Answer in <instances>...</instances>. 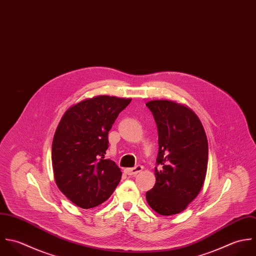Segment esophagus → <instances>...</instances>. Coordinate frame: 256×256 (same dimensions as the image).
<instances>
[{"label": "esophagus", "instance_id": "1", "mask_svg": "<svg viewBox=\"0 0 256 256\" xmlns=\"http://www.w3.org/2000/svg\"><path fill=\"white\" fill-rule=\"evenodd\" d=\"M142 170H144V166L142 165H136L134 168H126V169H124V172L128 175H136V174L142 172Z\"/></svg>", "mask_w": 256, "mask_h": 256}]
</instances>
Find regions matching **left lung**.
<instances>
[{"label": "left lung", "instance_id": "8db88e82", "mask_svg": "<svg viewBox=\"0 0 256 256\" xmlns=\"http://www.w3.org/2000/svg\"><path fill=\"white\" fill-rule=\"evenodd\" d=\"M158 130L159 167L146 192L150 208L162 216L183 212L200 193L206 174L208 148L204 126L187 106L170 100L146 102Z\"/></svg>", "mask_w": 256, "mask_h": 256}]
</instances>
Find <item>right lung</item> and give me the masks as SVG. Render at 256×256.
Returning <instances> with one entry per match:
<instances>
[{"label":"right lung","mask_w":256,"mask_h":256,"mask_svg":"<svg viewBox=\"0 0 256 256\" xmlns=\"http://www.w3.org/2000/svg\"><path fill=\"white\" fill-rule=\"evenodd\" d=\"M132 99L101 95L71 106L52 142V168L59 190L74 204L91 208L106 201L122 178L118 166L104 159L108 134Z\"/></svg>","instance_id":"obj_1"}]
</instances>
